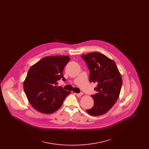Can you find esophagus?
Segmentation results:
<instances>
[{
  "mask_svg": "<svg viewBox=\"0 0 149 149\" xmlns=\"http://www.w3.org/2000/svg\"><path fill=\"white\" fill-rule=\"evenodd\" d=\"M75 95H77L78 97H81L83 94V93L82 92L79 93H74Z\"/></svg>",
  "mask_w": 149,
  "mask_h": 149,
  "instance_id": "1",
  "label": "esophagus"
}]
</instances>
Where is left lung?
<instances>
[{
    "label": "left lung",
    "instance_id": "obj_1",
    "mask_svg": "<svg viewBox=\"0 0 149 149\" xmlns=\"http://www.w3.org/2000/svg\"><path fill=\"white\" fill-rule=\"evenodd\" d=\"M81 57L90 70L89 80L97 83V93L92 95L94 106L86 112L94 116L106 113L119 97L122 84L120 72L113 61L104 55L94 52Z\"/></svg>",
    "mask_w": 149,
    "mask_h": 149
}]
</instances>
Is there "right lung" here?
Returning a JSON list of instances; mask_svg holds the SVG:
<instances>
[{
	"label": "right lung",
	"instance_id": "add662e5",
	"mask_svg": "<svg viewBox=\"0 0 149 149\" xmlns=\"http://www.w3.org/2000/svg\"><path fill=\"white\" fill-rule=\"evenodd\" d=\"M70 60L68 56L45 57L30 68L23 88L29 103L36 110L43 113H54L70 94L56 85L61 79L65 81L63 72Z\"/></svg>",
	"mask_w": 149,
	"mask_h": 149
}]
</instances>
